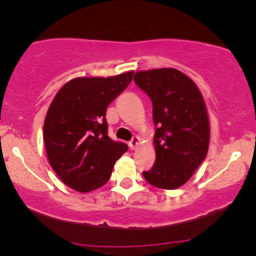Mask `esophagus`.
I'll return each mask as SVG.
<instances>
[{
  "instance_id": "obj_1",
  "label": "esophagus",
  "mask_w": 256,
  "mask_h": 256,
  "mask_svg": "<svg viewBox=\"0 0 256 256\" xmlns=\"http://www.w3.org/2000/svg\"><path fill=\"white\" fill-rule=\"evenodd\" d=\"M140 138L136 136V137L132 138L130 142H128V146H130L131 150H134L138 146H140Z\"/></svg>"
}]
</instances>
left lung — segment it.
<instances>
[{
	"mask_svg": "<svg viewBox=\"0 0 256 256\" xmlns=\"http://www.w3.org/2000/svg\"><path fill=\"white\" fill-rule=\"evenodd\" d=\"M134 82L152 101L156 125V161L143 172L146 180L162 190H176L190 180L206 158L210 120L194 82L173 68L137 72Z\"/></svg>",
	"mask_w": 256,
	"mask_h": 256,
	"instance_id": "1",
	"label": "left lung"
}]
</instances>
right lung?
Instances as JSON below:
<instances>
[{"mask_svg": "<svg viewBox=\"0 0 256 256\" xmlns=\"http://www.w3.org/2000/svg\"><path fill=\"white\" fill-rule=\"evenodd\" d=\"M134 72L110 78H78L54 98L44 122L52 169L70 188L87 193L104 186L128 146L107 134L106 108L132 81Z\"/></svg>", "mask_w": 256, "mask_h": 256, "instance_id": "obj_1", "label": "right lung"}]
</instances>
